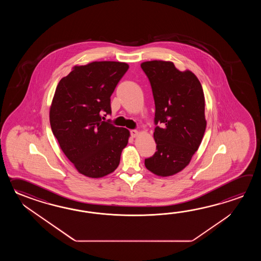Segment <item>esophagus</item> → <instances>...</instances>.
Here are the masks:
<instances>
[{
    "mask_svg": "<svg viewBox=\"0 0 261 261\" xmlns=\"http://www.w3.org/2000/svg\"><path fill=\"white\" fill-rule=\"evenodd\" d=\"M139 132L138 130H136V129H132L130 130V135L133 136V138H135V137H137L138 136Z\"/></svg>",
    "mask_w": 261,
    "mask_h": 261,
    "instance_id": "34e87169",
    "label": "esophagus"
}]
</instances>
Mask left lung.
<instances>
[{
    "label": "left lung",
    "mask_w": 261,
    "mask_h": 261,
    "mask_svg": "<svg viewBox=\"0 0 261 261\" xmlns=\"http://www.w3.org/2000/svg\"><path fill=\"white\" fill-rule=\"evenodd\" d=\"M155 100L154 139L156 151L144 160L147 170L167 177L188 166L200 146L206 128L205 100L198 77L179 71L172 61H144Z\"/></svg>",
    "instance_id": "8db88e82"
}]
</instances>
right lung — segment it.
<instances>
[{
    "instance_id": "right-lung-1",
    "label": "right lung",
    "mask_w": 261,
    "mask_h": 261,
    "mask_svg": "<svg viewBox=\"0 0 261 261\" xmlns=\"http://www.w3.org/2000/svg\"><path fill=\"white\" fill-rule=\"evenodd\" d=\"M120 61L75 65L56 88L49 109L52 133L77 172L87 177L110 174L120 162L130 133L101 121L111 114L110 97L128 71Z\"/></svg>"
}]
</instances>
